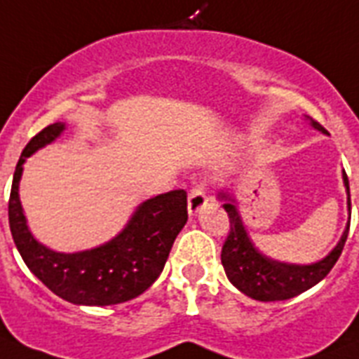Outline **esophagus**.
I'll list each match as a JSON object with an SVG mask.
<instances>
[{"label":"esophagus","instance_id":"1","mask_svg":"<svg viewBox=\"0 0 359 359\" xmlns=\"http://www.w3.org/2000/svg\"><path fill=\"white\" fill-rule=\"evenodd\" d=\"M208 203V195L204 184H194L189 189L188 195V212L189 215H195L197 212H201Z\"/></svg>","mask_w":359,"mask_h":359}]
</instances>
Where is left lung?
<instances>
[{
    "mask_svg": "<svg viewBox=\"0 0 359 359\" xmlns=\"http://www.w3.org/2000/svg\"><path fill=\"white\" fill-rule=\"evenodd\" d=\"M310 122L316 129L325 133V128L321 123L316 122V120H310ZM343 182L347 186L348 210H351V189H348L347 173H343ZM219 197L224 198L222 208L230 219V231L226 236L221 252L222 266H224V272L231 285L252 299L283 301L299 296L301 292L309 290L314 285H318L323 277H327V273L332 270V266L341 255L351 224L347 226L338 246L319 263L301 266V264L277 263V261L264 257L252 245L239 213H237L236 204H233L236 201L224 191H221Z\"/></svg>",
    "mask_w": 359,
    "mask_h": 359,
    "instance_id": "left-lung-1",
    "label": "left lung"
}]
</instances>
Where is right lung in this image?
I'll use <instances>...</instances> for the list:
<instances>
[{
  "label": "right lung",
  "instance_id": "add662e5",
  "mask_svg": "<svg viewBox=\"0 0 359 359\" xmlns=\"http://www.w3.org/2000/svg\"><path fill=\"white\" fill-rule=\"evenodd\" d=\"M50 123L27 144L16 164L8 198V224L21 259L45 287L72 305H116L140 296L161 276L179 231L188 221V195L173 189L138 206L118 237L100 248L60 254L32 237L21 210L18 184L23 162L63 131Z\"/></svg>",
  "mask_w": 359,
  "mask_h": 359
}]
</instances>
